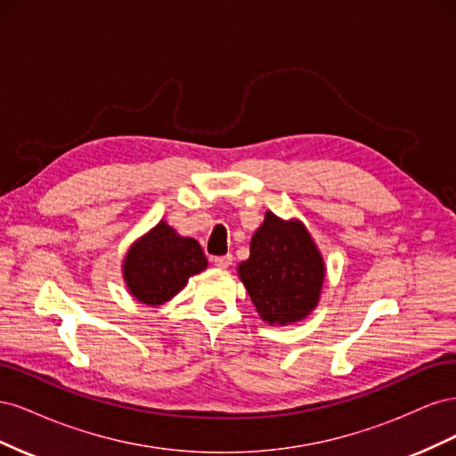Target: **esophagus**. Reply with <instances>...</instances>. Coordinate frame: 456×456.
<instances>
[{"mask_svg": "<svg viewBox=\"0 0 456 456\" xmlns=\"http://www.w3.org/2000/svg\"><path fill=\"white\" fill-rule=\"evenodd\" d=\"M232 260H233V256L228 253V255H223V256H215V258H213V265H215L216 268H230Z\"/></svg>", "mask_w": 456, "mask_h": 456, "instance_id": "34e87169", "label": "esophagus"}]
</instances>
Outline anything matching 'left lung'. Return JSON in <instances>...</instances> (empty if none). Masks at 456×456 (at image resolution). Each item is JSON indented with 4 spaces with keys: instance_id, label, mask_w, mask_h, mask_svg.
<instances>
[{
    "instance_id": "obj_1",
    "label": "left lung",
    "mask_w": 456,
    "mask_h": 456,
    "mask_svg": "<svg viewBox=\"0 0 456 456\" xmlns=\"http://www.w3.org/2000/svg\"><path fill=\"white\" fill-rule=\"evenodd\" d=\"M325 260L305 223L266 211L251 238L249 258L238 265L262 322L272 327L298 323L320 305Z\"/></svg>"
}]
</instances>
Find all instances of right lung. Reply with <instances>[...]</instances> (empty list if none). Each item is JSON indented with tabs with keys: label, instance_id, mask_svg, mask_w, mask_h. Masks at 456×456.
Here are the masks:
<instances>
[{
	"label": "right lung",
	"instance_id": "1",
	"mask_svg": "<svg viewBox=\"0 0 456 456\" xmlns=\"http://www.w3.org/2000/svg\"><path fill=\"white\" fill-rule=\"evenodd\" d=\"M205 268L207 256L201 245L159 220L133 241L123 256L121 273L136 302L158 308L181 293L191 275Z\"/></svg>",
	"mask_w": 456,
	"mask_h": 456
}]
</instances>
